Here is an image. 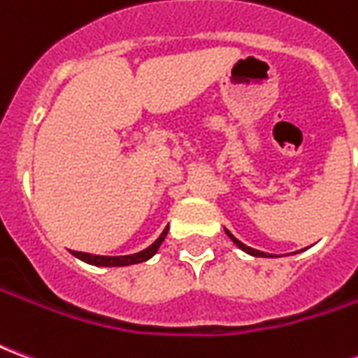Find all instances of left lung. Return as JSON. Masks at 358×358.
Wrapping results in <instances>:
<instances>
[{"label":"left lung","instance_id":"8db88e82","mask_svg":"<svg viewBox=\"0 0 358 358\" xmlns=\"http://www.w3.org/2000/svg\"><path fill=\"white\" fill-rule=\"evenodd\" d=\"M226 234H228V236H230V240H232L234 243H236V245H238V248L243 249V251H245V253H249V255H253V257H272V255H266V253H263V251H257V249L248 248V245H243V243H241L240 240H236V238H234L232 234L228 232V230H226Z\"/></svg>","mask_w":358,"mask_h":358}]
</instances>
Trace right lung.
I'll list each match as a JSON object with an SVG mask.
<instances>
[{
    "instance_id": "add662e5",
    "label": "right lung",
    "mask_w": 358,
    "mask_h": 358,
    "mask_svg": "<svg viewBox=\"0 0 358 358\" xmlns=\"http://www.w3.org/2000/svg\"><path fill=\"white\" fill-rule=\"evenodd\" d=\"M166 232H169V228H164L163 234L157 238L155 243H151L148 249H143L140 253H134V255H124V257H103V255H90V253H82V251H73L74 257H78L82 259L84 263L95 264V266H128V264H138L143 263V261H148L151 257L155 255L157 249L161 248V243L166 238Z\"/></svg>"
}]
</instances>
